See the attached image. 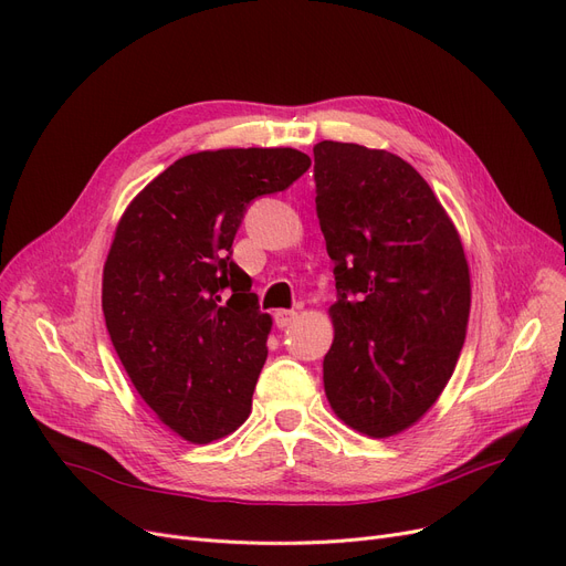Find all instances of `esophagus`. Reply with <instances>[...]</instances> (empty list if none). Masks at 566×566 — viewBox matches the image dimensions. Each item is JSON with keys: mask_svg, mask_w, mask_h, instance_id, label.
I'll return each instance as SVG.
<instances>
[{"mask_svg": "<svg viewBox=\"0 0 566 566\" xmlns=\"http://www.w3.org/2000/svg\"><path fill=\"white\" fill-rule=\"evenodd\" d=\"M295 316H298V312H293V310H277V312H275L277 328H286V325H291V323L295 321Z\"/></svg>", "mask_w": 566, "mask_h": 566, "instance_id": "esophagus-1", "label": "esophagus"}]
</instances>
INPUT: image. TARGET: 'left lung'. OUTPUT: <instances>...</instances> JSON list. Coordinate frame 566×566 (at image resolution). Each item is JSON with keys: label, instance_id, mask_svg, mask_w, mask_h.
<instances>
[{"label": "left lung", "instance_id": "obj_1", "mask_svg": "<svg viewBox=\"0 0 566 566\" xmlns=\"http://www.w3.org/2000/svg\"><path fill=\"white\" fill-rule=\"evenodd\" d=\"M314 181L337 286L325 397L350 429L388 438L452 378L470 316L465 252L429 184L390 151L318 142Z\"/></svg>", "mask_w": 566, "mask_h": 566}]
</instances>
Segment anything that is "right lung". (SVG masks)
<instances>
[{"label": "right lung", "mask_w": 566, "mask_h": 566, "mask_svg": "<svg viewBox=\"0 0 566 566\" xmlns=\"http://www.w3.org/2000/svg\"><path fill=\"white\" fill-rule=\"evenodd\" d=\"M295 148H220L178 158L126 208L103 268L114 350L158 420L206 444L241 427L265 363L271 314L231 261L252 199L310 169Z\"/></svg>", "instance_id": "obj_1"}]
</instances>
